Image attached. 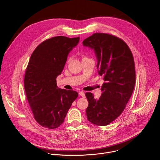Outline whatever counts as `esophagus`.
I'll return each mask as SVG.
<instances>
[{"mask_svg": "<svg viewBox=\"0 0 160 160\" xmlns=\"http://www.w3.org/2000/svg\"><path fill=\"white\" fill-rule=\"evenodd\" d=\"M79 95H80L81 97H85V93H84V92H83V91L80 92H79Z\"/></svg>", "mask_w": 160, "mask_h": 160, "instance_id": "1", "label": "esophagus"}]
</instances>
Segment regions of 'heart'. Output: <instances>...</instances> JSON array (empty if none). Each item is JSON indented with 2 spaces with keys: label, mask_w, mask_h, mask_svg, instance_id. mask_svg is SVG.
I'll use <instances>...</instances> for the list:
<instances>
[{
  "label": "heart",
  "mask_w": 160,
  "mask_h": 160,
  "mask_svg": "<svg viewBox=\"0 0 160 160\" xmlns=\"http://www.w3.org/2000/svg\"><path fill=\"white\" fill-rule=\"evenodd\" d=\"M69 60H70V59H68V62H69Z\"/></svg>",
  "instance_id": "obj_1"
}]
</instances>
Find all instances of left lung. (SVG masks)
I'll use <instances>...</instances> for the list:
<instances>
[{
	"mask_svg": "<svg viewBox=\"0 0 160 160\" xmlns=\"http://www.w3.org/2000/svg\"><path fill=\"white\" fill-rule=\"evenodd\" d=\"M83 44L94 50L98 73L105 81L98 99L90 92L85 93L88 102L87 119L97 126H107L122 114L133 92L134 58L128 44L112 34L94 33L83 40Z\"/></svg>",
	"mask_w": 160,
	"mask_h": 160,
	"instance_id": "left-lung-1",
	"label": "left lung"
}]
</instances>
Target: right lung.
Listing matches in <instances>:
<instances>
[{"instance_id": "add662e5", "label": "right lung", "mask_w": 160, "mask_h": 160, "mask_svg": "<svg viewBox=\"0 0 160 160\" xmlns=\"http://www.w3.org/2000/svg\"><path fill=\"white\" fill-rule=\"evenodd\" d=\"M79 40V37H53L39 44L31 56L25 72L24 89L35 120L44 128L56 129L62 124L78 97L76 91L59 88L57 78Z\"/></svg>"}]
</instances>
